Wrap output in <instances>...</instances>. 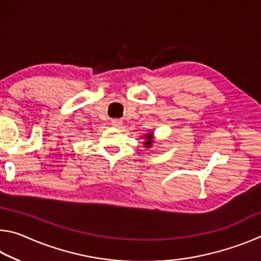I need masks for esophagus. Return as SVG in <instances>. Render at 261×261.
<instances>
[{"label":"esophagus","mask_w":261,"mask_h":261,"mask_svg":"<svg viewBox=\"0 0 261 261\" xmlns=\"http://www.w3.org/2000/svg\"><path fill=\"white\" fill-rule=\"evenodd\" d=\"M112 124L115 126V127H120L122 125V121L120 120H113L112 121Z\"/></svg>","instance_id":"esophagus-1"}]
</instances>
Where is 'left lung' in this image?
<instances>
[{
  "label": "left lung",
  "instance_id": "obj_1",
  "mask_svg": "<svg viewBox=\"0 0 261 261\" xmlns=\"http://www.w3.org/2000/svg\"><path fill=\"white\" fill-rule=\"evenodd\" d=\"M144 139H145L144 146L146 147V148L151 147L152 144H153V132H149V134L145 135V136H144Z\"/></svg>",
  "mask_w": 261,
  "mask_h": 261
}]
</instances>
